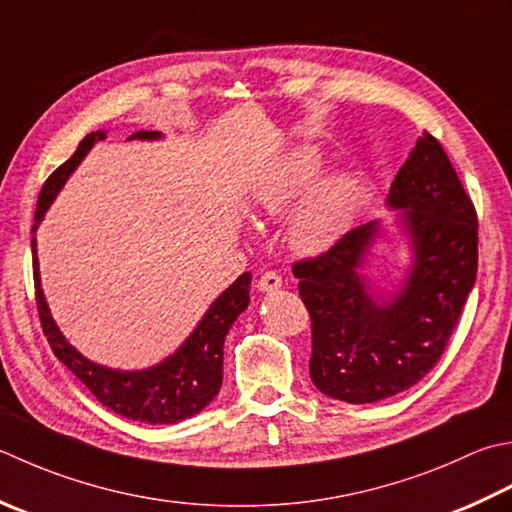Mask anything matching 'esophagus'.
Returning a JSON list of instances; mask_svg holds the SVG:
<instances>
[{"label":"esophagus","mask_w":512,"mask_h":512,"mask_svg":"<svg viewBox=\"0 0 512 512\" xmlns=\"http://www.w3.org/2000/svg\"><path fill=\"white\" fill-rule=\"evenodd\" d=\"M282 286V277L275 270H266V273L257 279V288L262 290V293H270V290H277Z\"/></svg>","instance_id":"34e87169"}]
</instances>
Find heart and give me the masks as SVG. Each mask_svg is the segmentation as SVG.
I'll return each instance as SVG.
<instances>
[{
	"label": "heart",
	"instance_id": "obj_1",
	"mask_svg": "<svg viewBox=\"0 0 512 512\" xmlns=\"http://www.w3.org/2000/svg\"><path fill=\"white\" fill-rule=\"evenodd\" d=\"M324 168L326 159L319 148L299 146L279 166L275 177L259 190V208L266 215H284L304 197ZM310 190L290 219L288 239L299 253L313 255L333 246L350 224L357 206V182L353 175L337 173L322 179Z\"/></svg>",
	"mask_w": 512,
	"mask_h": 512
}]
</instances>
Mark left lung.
Segmentation results:
<instances>
[{
    "label": "left lung",
    "mask_w": 512,
    "mask_h": 512,
    "mask_svg": "<svg viewBox=\"0 0 512 512\" xmlns=\"http://www.w3.org/2000/svg\"><path fill=\"white\" fill-rule=\"evenodd\" d=\"M388 206L404 208L413 246V266L393 299H377L359 273L377 222L293 266L313 328L310 379L348 404H373L424 379L444 355L477 277L475 206L426 130L399 168Z\"/></svg>",
    "instance_id": "obj_1"
}]
</instances>
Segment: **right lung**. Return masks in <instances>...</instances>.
I'll return each instance as SVG.
<instances>
[{
	"label": "right lung",
	"instance_id": "obj_1",
	"mask_svg": "<svg viewBox=\"0 0 512 512\" xmlns=\"http://www.w3.org/2000/svg\"><path fill=\"white\" fill-rule=\"evenodd\" d=\"M104 137V130L86 135L82 142H79L73 157L46 179L42 193H39L37 199L33 233L37 230L39 222L44 219L48 206L53 204L59 188H62L66 179L70 177V173H73L77 164L86 157L90 146ZM159 137L162 135L155 133V130H139V133L130 135V139ZM30 246H33L37 313L44 328V335L50 348H53L55 357L97 397L99 404H104L106 408L113 410V413L126 419H133V422L155 426L182 422V419L197 415L199 410H204L213 402L219 388H222L224 377V339L230 326L235 324V319L244 313L250 302V273L239 275L235 282L210 304L206 315L202 317V322L197 324V328L188 335L186 342L179 346L173 355L166 357L164 362H159L157 366H150L146 370H113L90 362V359H86L79 350H75L66 342V337L62 335V330L57 328L55 319L50 317V310L46 304L42 279H39L35 237Z\"/></svg>",
	"mask_w": 512,
	"mask_h": 512
}]
</instances>
